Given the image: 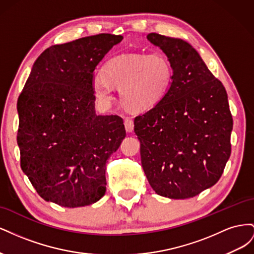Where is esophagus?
I'll use <instances>...</instances> for the list:
<instances>
[{"mask_svg": "<svg viewBox=\"0 0 254 254\" xmlns=\"http://www.w3.org/2000/svg\"><path fill=\"white\" fill-rule=\"evenodd\" d=\"M124 125H125V128H126V131L127 132H132L133 131L134 124H133V121L131 119H129V118L125 119Z\"/></svg>", "mask_w": 254, "mask_h": 254, "instance_id": "esophagus-1", "label": "esophagus"}]
</instances>
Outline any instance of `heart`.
I'll use <instances>...</instances> for the list:
<instances>
[{"instance_id": "heart-1", "label": "heart", "mask_w": 254, "mask_h": 254, "mask_svg": "<svg viewBox=\"0 0 254 254\" xmlns=\"http://www.w3.org/2000/svg\"><path fill=\"white\" fill-rule=\"evenodd\" d=\"M173 65L164 54H127L112 58L92 80L97 101L113 99L112 87L120 89L122 102L134 110H146L165 95L173 78Z\"/></svg>"}]
</instances>
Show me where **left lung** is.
Returning a JSON list of instances; mask_svg holds the SVG:
<instances>
[{
	"label": "left lung",
	"instance_id": "obj_1",
	"mask_svg": "<svg viewBox=\"0 0 254 254\" xmlns=\"http://www.w3.org/2000/svg\"><path fill=\"white\" fill-rule=\"evenodd\" d=\"M146 38L174 73L162 99L134 119L143 170L158 195L194 197L219 180L231 155L227 92L190 44L156 33Z\"/></svg>",
	"mask_w": 254,
	"mask_h": 254
}]
</instances>
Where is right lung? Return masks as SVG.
Masks as SVG:
<instances>
[{"instance_id": "1", "label": "right lung", "mask_w": 254, "mask_h": 254, "mask_svg": "<svg viewBox=\"0 0 254 254\" xmlns=\"http://www.w3.org/2000/svg\"><path fill=\"white\" fill-rule=\"evenodd\" d=\"M121 35L52 45L37 58L18 98L21 168L44 200L77 207L106 191V162L126 131L118 115H97L94 70Z\"/></svg>"}]
</instances>
